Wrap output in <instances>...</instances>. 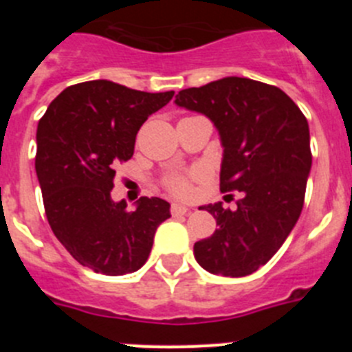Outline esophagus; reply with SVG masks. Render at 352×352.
<instances>
[{
  "mask_svg": "<svg viewBox=\"0 0 352 352\" xmlns=\"http://www.w3.org/2000/svg\"><path fill=\"white\" fill-rule=\"evenodd\" d=\"M188 211H190V208L183 206V204H176V203H174L173 206H170V213H173L174 217H179V214H185V213H188Z\"/></svg>",
  "mask_w": 352,
  "mask_h": 352,
  "instance_id": "1",
  "label": "esophagus"
}]
</instances>
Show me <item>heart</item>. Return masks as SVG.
<instances>
[{"mask_svg": "<svg viewBox=\"0 0 352 352\" xmlns=\"http://www.w3.org/2000/svg\"><path fill=\"white\" fill-rule=\"evenodd\" d=\"M166 186L169 188L170 194L178 195V197H186L190 194V179L182 174H173L166 179Z\"/></svg>", "mask_w": 352, "mask_h": 352, "instance_id": "heart-1", "label": "heart"}]
</instances>
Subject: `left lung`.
Here are the masks:
<instances>
[{"instance_id": "left-lung-1", "label": "left lung", "mask_w": 352, "mask_h": 352, "mask_svg": "<svg viewBox=\"0 0 352 352\" xmlns=\"http://www.w3.org/2000/svg\"><path fill=\"white\" fill-rule=\"evenodd\" d=\"M176 105L210 118L220 133V190H236L234 211L208 204L219 229L194 245L206 272L247 276L282 247L303 210L312 167L309 123L280 88L247 77H223L182 89Z\"/></svg>"}]
</instances>
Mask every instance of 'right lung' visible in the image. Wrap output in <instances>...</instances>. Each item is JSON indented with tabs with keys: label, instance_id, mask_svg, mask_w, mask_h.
I'll return each mask as SVG.
<instances>
[{
	"label": "right lung",
	"instance_id": "obj_1",
	"mask_svg": "<svg viewBox=\"0 0 352 352\" xmlns=\"http://www.w3.org/2000/svg\"><path fill=\"white\" fill-rule=\"evenodd\" d=\"M173 95L88 80L63 89L40 118L35 169L49 226L70 256L95 273L138 272L157 227L170 217L164 199L141 197L129 211L111 190L142 123Z\"/></svg>",
	"mask_w": 352,
	"mask_h": 352
}]
</instances>
